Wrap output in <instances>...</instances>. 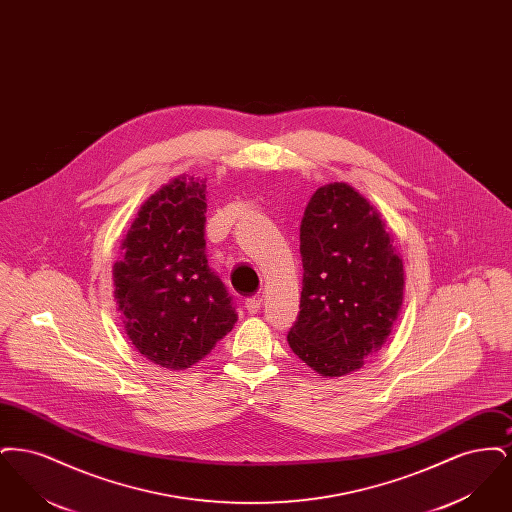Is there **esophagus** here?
Listing matches in <instances>:
<instances>
[{"label": "esophagus", "mask_w": 512, "mask_h": 512, "mask_svg": "<svg viewBox=\"0 0 512 512\" xmlns=\"http://www.w3.org/2000/svg\"><path fill=\"white\" fill-rule=\"evenodd\" d=\"M261 307H263V299L261 297H249L245 301V309H247L249 315H257L261 311Z\"/></svg>", "instance_id": "1"}]
</instances>
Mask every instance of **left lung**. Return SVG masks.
<instances>
[{
  "instance_id": "left-lung-1",
  "label": "left lung",
  "mask_w": 512,
  "mask_h": 512,
  "mask_svg": "<svg viewBox=\"0 0 512 512\" xmlns=\"http://www.w3.org/2000/svg\"><path fill=\"white\" fill-rule=\"evenodd\" d=\"M299 240L301 311L288 343L322 378H340L388 341L403 305V259L380 211L347 182L313 194Z\"/></svg>"
}]
</instances>
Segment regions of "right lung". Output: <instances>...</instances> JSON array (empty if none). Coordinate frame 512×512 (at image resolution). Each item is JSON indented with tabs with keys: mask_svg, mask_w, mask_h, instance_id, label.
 Here are the masks:
<instances>
[{
	"mask_svg": "<svg viewBox=\"0 0 512 512\" xmlns=\"http://www.w3.org/2000/svg\"><path fill=\"white\" fill-rule=\"evenodd\" d=\"M205 180L180 174L149 195L113 265L115 301L128 340L167 370L199 363L236 324L207 265Z\"/></svg>",
	"mask_w": 512,
	"mask_h": 512,
	"instance_id": "right-lung-1",
	"label": "right lung"
}]
</instances>
